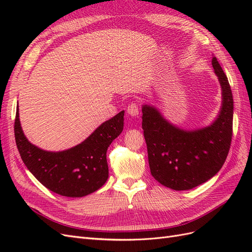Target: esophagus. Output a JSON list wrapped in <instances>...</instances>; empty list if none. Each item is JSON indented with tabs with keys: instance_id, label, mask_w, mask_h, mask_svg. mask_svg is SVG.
<instances>
[{
	"instance_id": "34e87169",
	"label": "esophagus",
	"mask_w": 252,
	"mask_h": 252,
	"mask_svg": "<svg viewBox=\"0 0 252 252\" xmlns=\"http://www.w3.org/2000/svg\"><path fill=\"white\" fill-rule=\"evenodd\" d=\"M139 111H140V108H139V104L138 103H131L127 107V113L129 114V116H131V117H138L139 116Z\"/></svg>"
}]
</instances>
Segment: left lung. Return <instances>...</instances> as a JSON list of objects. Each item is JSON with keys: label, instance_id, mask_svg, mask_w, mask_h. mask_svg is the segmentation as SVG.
<instances>
[{"label": "left lung", "instance_id": "8db88e82", "mask_svg": "<svg viewBox=\"0 0 252 252\" xmlns=\"http://www.w3.org/2000/svg\"><path fill=\"white\" fill-rule=\"evenodd\" d=\"M211 62L222 88V107L211 125L185 130L169 123L154 106L142 107L150 172L158 183L173 190L192 189L215 177L229 152L232 93L217 58L212 57Z\"/></svg>", "mask_w": 252, "mask_h": 252}]
</instances>
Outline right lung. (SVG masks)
<instances>
[{
	"mask_svg": "<svg viewBox=\"0 0 252 252\" xmlns=\"http://www.w3.org/2000/svg\"><path fill=\"white\" fill-rule=\"evenodd\" d=\"M123 127L124 111H121L77 146L58 152L47 151L27 140L21 127L18 106L14 136L22 161L41 184L60 195L82 197L96 191L107 181L106 152Z\"/></svg>",
	"mask_w": 252,
	"mask_h": 252,
	"instance_id": "right-lung-1",
	"label": "right lung"
}]
</instances>
